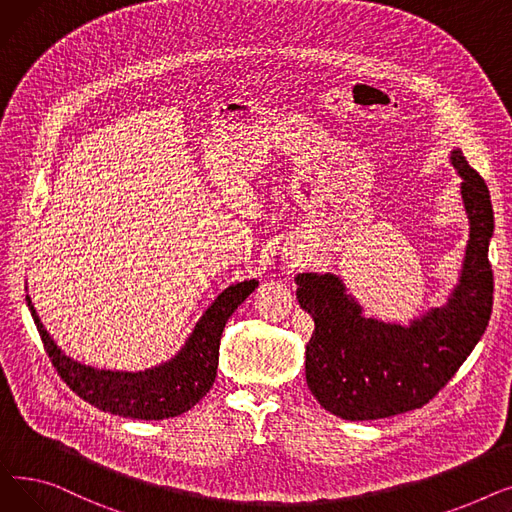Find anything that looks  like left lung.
<instances>
[{"mask_svg": "<svg viewBox=\"0 0 512 512\" xmlns=\"http://www.w3.org/2000/svg\"><path fill=\"white\" fill-rule=\"evenodd\" d=\"M471 224L459 286L448 305L409 328L365 319L334 274H299L297 299L315 321L305 351L307 386L326 411L348 421H373L421 409L459 371L488 328L494 274L488 259L494 215L488 186L452 151Z\"/></svg>", "mask_w": 512, "mask_h": 512, "instance_id": "8db88e82", "label": "left lung"}]
</instances>
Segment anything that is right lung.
I'll return each mask as SVG.
<instances>
[{
    "instance_id": "obj_1",
    "label": "right lung",
    "mask_w": 512,
    "mask_h": 512,
    "mask_svg": "<svg viewBox=\"0 0 512 512\" xmlns=\"http://www.w3.org/2000/svg\"><path fill=\"white\" fill-rule=\"evenodd\" d=\"M257 284V280H247L226 288L199 319L195 332L172 361L137 373L95 369L66 357L43 328L31 297H26V303L53 367L72 392L105 413L159 421L193 409L209 392L218 375L220 338L226 321Z\"/></svg>"
}]
</instances>
